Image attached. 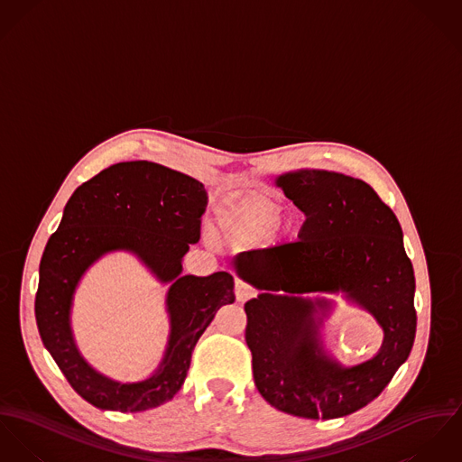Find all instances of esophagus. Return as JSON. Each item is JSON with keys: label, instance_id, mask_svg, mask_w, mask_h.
<instances>
[{"label": "esophagus", "instance_id": "1", "mask_svg": "<svg viewBox=\"0 0 462 462\" xmlns=\"http://www.w3.org/2000/svg\"><path fill=\"white\" fill-rule=\"evenodd\" d=\"M234 292H236V300L237 301H246V300H250L252 296H254V291H252V287L250 285H246L245 282H241V280H237L236 282V287H234Z\"/></svg>", "mask_w": 462, "mask_h": 462}]
</instances>
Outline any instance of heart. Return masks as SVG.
Listing matches in <instances>:
<instances>
[{"label":"heart","mask_w":462,"mask_h":462,"mask_svg":"<svg viewBox=\"0 0 462 462\" xmlns=\"http://www.w3.org/2000/svg\"><path fill=\"white\" fill-rule=\"evenodd\" d=\"M282 212V206L267 195L226 197L216 207L217 237L230 246L254 245L271 232ZM292 230V221H282Z\"/></svg>","instance_id":"obj_1"}]
</instances>
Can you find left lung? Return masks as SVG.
Listing matches in <instances>:
<instances>
[{
	"label": "left lung",
	"instance_id": "1",
	"mask_svg": "<svg viewBox=\"0 0 462 462\" xmlns=\"http://www.w3.org/2000/svg\"><path fill=\"white\" fill-rule=\"evenodd\" d=\"M276 186L307 216L300 239L271 255H237L236 273L260 294L245 305L256 390L276 410L331 420L365 408L408 359L416 333L414 273L402 228L363 180L326 170L280 175ZM344 291L383 328L380 353L344 367L318 338L307 293Z\"/></svg>",
	"mask_w": 462,
	"mask_h": 462
}]
</instances>
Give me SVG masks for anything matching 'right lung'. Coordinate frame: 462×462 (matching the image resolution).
Returning <instances> with one entry per match:
<instances>
[{"mask_svg":"<svg viewBox=\"0 0 462 462\" xmlns=\"http://www.w3.org/2000/svg\"><path fill=\"white\" fill-rule=\"evenodd\" d=\"M207 191L197 179L149 161L118 162L81 184L63 208L41 260L35 317L41 338L69 384L106 411L152 410L180 390L193 349L216 311L236 301L232 274L182 276V256L200 239ZM138 255L163 282L171 337L165 356L145 382L120 383L79 355L69 328L75 287L86 269L109 251Z\"/></svg>","mask_w":462,"mask_h":462,"instance_id":"right-lung-1","label":"right lung"}]
</instances>
